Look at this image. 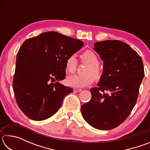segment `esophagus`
I'll return each mask as SVG.
<instances>
[{
	"instance_id": "1",
	"label": "esophagus",
	"mask_w": 150,
	"mask_h": 150,
	"mask_svg": "<svg viewBox=\"0 0 150 150\" xmlns=\"http://www.w3.org/2000/svg\"><path fill=\"white\" fill-rule=\"evenodd\" d=\"M73 91H74L75 92H80V91H81V88H73Z\"/></svg>"
}]
</instances>
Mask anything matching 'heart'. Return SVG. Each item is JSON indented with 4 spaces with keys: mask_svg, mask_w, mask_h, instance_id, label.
Returning a JSON list of instances; mask_svg holds the SVG:
<instances>
[{
    "mask_svg": "<svg viewBox=\"0 0 150 150\" xmlns=\"http://www.w3.org/2000/svg\"><path fill=\"white\" fill-rule=\"evenodd\" d=\"M81 59L83 63L88 64L84 71L85 75H75L67 78L66 83L68 86L74 88H83L90 85L93 82L94 78L98 79L100 77V71L98 66L99 61L95 53L87 50L81 55ZM77 61L74 55L68 57L65 62V70L69 73H73L76 71Z\"/></svg>",
    "mask_w": 150,
    "mask_h": 150,
    "instance_id": "1",
    "label": "heart"
}]
</instances>
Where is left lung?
<instances>
[{
	"instance_id": "left-lung-1",
	"label": "left lung",
	"mask_w": 150,
	"mask_h": 150,
	"mask_svg": "<svg viewBox=\"0 0 150 150\" xmlns=\"http://www.w3.org/2000/svg\"><path fill=\"white\" fill-rule=\"evenodd\" d=\"M94 47L103 62V74L98 87L91 89L90 101L81 106V113L93 128L108 130L122 123L135 106L144 65L138 53L123 42L105 40Z\"/></svg>"
}]
</instances>
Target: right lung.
<instances>
[{
  "instance_id": "obj_1",
  "label": "right lung",
  "mask_w": 150,
  "mask_h": 150,
  "mask_svg": "<svg viewBox=\"0 0 150 150\" xmlns=\"http://www.w3.org/2000/svg\"><path fill=\"white\" fill-rule=\"evenodd\" d=\"M84 43L56 32L26 40L17 54L13 79L16 103L25 115L40 121L56 113L72 88L59 82L65 77V62Z\"/></svg>"
}]
</instances>
